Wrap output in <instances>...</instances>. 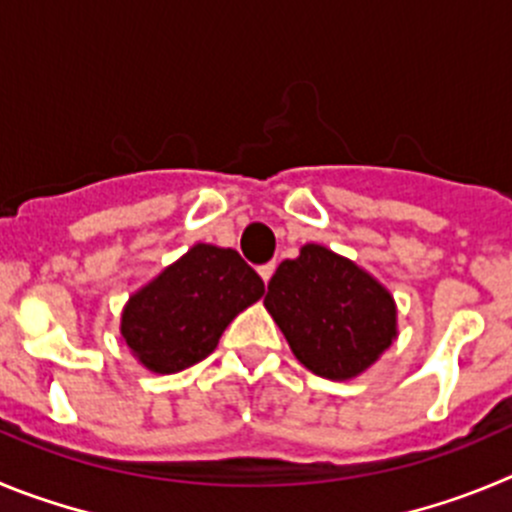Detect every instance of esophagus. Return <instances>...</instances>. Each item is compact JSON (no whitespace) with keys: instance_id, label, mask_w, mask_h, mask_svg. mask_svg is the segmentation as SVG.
Wrapping results in <instances>:
<instances>
[{"instance_id":"obj_1","label":"esophagus","mask_w":512,"mask_h":512,"mask_svg":"<svg viewBox=\"0 0 512 512\" xmlns=\"http://www.w3.org/2000/svg\"><path fill=\"white\" fill-rule=\"evenodd\" d=\"M275 262H265V265H260L257 267V273H260V278L265 280V283H270V278H273V273H275Z\"/></svg>"}]
</instances>
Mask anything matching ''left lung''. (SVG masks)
I'll use <instances>...</instances> for the list:
<instances>
[{"label": "left lung", "mask_w": 512, "mask_h": 512, "mask_svg": "<svg viewBox=\"0 0 512 512\" xmlns=\"http://www.w3.org/2000/svg\"><path fill=\"white\" fill-rule=\"evenodd\" d=\"M267 311L298 362L329 380H349L395 339V303L354 262L321 245L301 247L267 283Z\"/></svg>", "instance_id": "1"}]
</instances>
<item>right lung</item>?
<instances>
[{"instance_id":"add662e5","label":"right lung","mask_w":512,"mask_h":512,"mask_svg":"<svg viewBox=\"0 0 512 512\" xmlns=\"http://www.w3.org/2000/svg\"><path fill=\"white\" fill-rule=\"evenodd\" d=\"M262 293L265 283L237 250L196 245L130 298L122 336L147 370L181 372L209 357L229 321Z\"/></svg>"}]
</instances>
